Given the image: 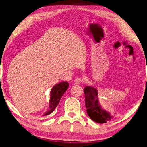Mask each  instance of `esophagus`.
I'll return each instance as SVG.
<instances>
[{
  "label": "esophagus",
  "instance_id": "esophagus-1",
  "mask_svg": "<svg viewBox=\"0 0 147 147\" xmlns=\"http://www.w3.org/2000/svg\"><path fill=\"white\" fill-rule=\"evenodd\" d=\"M82 82V79H80V78H77V79H76L74 80V82L76 84H80Z\"/></svg>",
  "mask_w": 147,
  "mask_h": 147
}]
</instances>
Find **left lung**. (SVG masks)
Returning a JSON list of instances; mask_svg holds the SVG:
<instances>
[{
	"mask_svg": "<svg viewBox=\"0 0 147 147\" xmlns=\"http://www.w3.org/2000/svg\"><path fill=\"white\" fill-rule=\"evenodd\" d=\"M84 92L87 113L91 119L96 123L102 124L113 118V116L101 107L96 88L86 86L84 89Z\"/></svg>",
	"mask_w": 147,
	"mask_h": 147,
	"instance_id": "left-lung-1",
	"label": "left lung"
}]
</instances>
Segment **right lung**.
<instances>
[{"label":"right lung","instance_id":"1","mask_svg":"<svg viewBox=\"0 0 147 147\" xmlns=\"http://www.w3.org/2000/svg\"><path fill=\"white\" fill-rule=\"evenodd\" d=\"M68 87V83L67 82H65V81L61 82L53 86L50 92L48 110L44 113L43 116L49 115L51 113H53V111L58 106V103H59L61 97H62L64 93L66 92Z\"/></svg>","mask_w":147,"mask_h":147}]
</instances>
